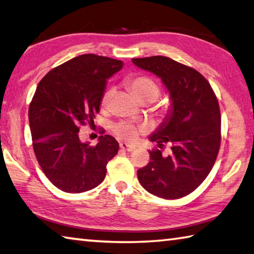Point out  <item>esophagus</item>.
I'll list each match as a JSON object with an SVG mask.
<instances>
[{"mask_svg": "<svg viewBox=\"0 0 254 254\" xmlns=\"http://www.w3.org/2000/svg\"><path fill=\"white\" fill-rule=\"evenodd\" d=\"M120 147H121L122 150L127 151V152H131V151H133V150L135 149V147L133 146V145H130V144H127V143H124V142L120 143Z\"/></svg>", "mask_w": 254, "mask_h": 254, "instance_id": "obj_1", "label": "esophagus"}]
</instances>
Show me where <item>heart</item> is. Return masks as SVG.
<instances>
[{
    "mask_svg": "<svg viewBox=\"0 0 254 254\" xmlns=\"http://www.w3.org/2000/svg\"><path fill=\"white\" fill-rule=\"evenodd\" d=\"M126 85L128 91L135 96L136 100L144 104L154 102L161 93V87L159 83L147 75H136L133 77H128L126 81ZM112 96L113 89H108L105 91L102 98H101V108L107 109L110 105V102H111ZM114 132L121 139L128 142H133L137 139L140 133L143 132V128L141 127L134 126L132 123L121 122L115 126Z\"/></svg>",
    "mask_w": 254,
    "mask_h": 254,
    "instance_id": "b5f03b06",
    "label": "heart"
}]
</instances>
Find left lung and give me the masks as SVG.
Returning a JSON list of instances; mask_svg holds the SVG:
<instances>
[{
    "label": "left lung",
    "mask_w": 254,
    "mask_h": 254,
    "mask_svg": "<svg viewBox=\"0 0 254 254\" xmlns=\"http://www.w3.org/2000/svg\"><path fill=\"white\" fill-rule=\"evenodd\" d=\"M143 70L162 80L171 99V110L153 134L159 149L150 151V162L137 170V179L147 192L163 199L190 194L213 168L221 143L218 99L205 77L174 60L156 57L132 59ZM172 145L173 153L159 149Z\"/></svg>",
    "instance_id": "1"
}]
</instances>
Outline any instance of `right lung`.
Instances as JSON below:
<instances>
[{
	"mask_svg": "<svg viewBox=\"0 0 254 254\" xmlns=\"http://www.w3.org/2000/svg\"><path fill=\"white\" fill-rule=\"evenodd\" d=\"M123 62L82 54L51 70L40 81L29 108L36 160L60 190L81 193L98 187L107 164L118 154L119 143L101 135L95 146L81 142V126L94 123L107 80Z\"/></svg>",
	"mask_w": 254,
	"mask_h": 254,
	"instance_id": "1",
	"label": "right lung"
}]
</instances>
